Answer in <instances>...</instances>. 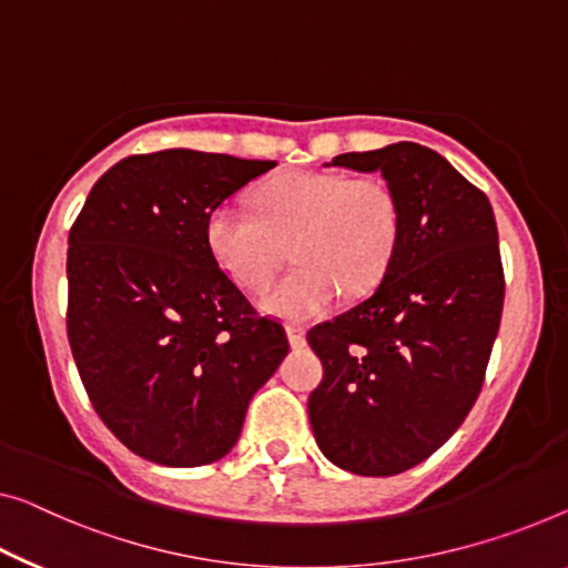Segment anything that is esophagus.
<instances>
[{
    "label": "esophagus",
    "instance_id": "1",
    "mask_svg": "<svg viewBox=\"0 0 568 568\" xmlns=\"http://www.w3.org/2000/svg\"><path fill=\"white\" fill-rule=\"evenodd\" d=\"M287 332V342H291L293 349H301V346H306V328L298 326V324H291L285 328Z\"/></svg>",
    "mask_w": 568,
    "mask_h": 568
}]
</instances>
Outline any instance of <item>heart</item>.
<instances>
[{"mask_svg":"<svg viewBox=\"0 0 568 568\" xmlns=\"http://www.w3.org/2000/svg\"><path fill=\"white\" fill-rule=\"evenodd\" d=\"M257 209L224 201L206 219V244L226 275L247 291L265 287L293 244L295 265L262 295L287 321L326 313L342 293L365 295L383 281L400 240V206L379 178L291 171L257 191Z\"/></svg>","mask_w":568,"mask_h":568,"instance_id":"1","label":"heart"}]
</instances>
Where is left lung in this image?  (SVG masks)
Listing matches in <instances>:
<instances>
[{
	"label": "left lung",
	"mask_w": 568,
	"mask_h": 568,
	"mask_svg": "<svg viewBox=\"0 0 568 568\" xmlns=\"http://www.w3.org/2000/svg\"><path fill=\"white\" fill-rule=\"evenodd\" d=\"M332 165L383 173L400 240L377 291L308 332L324 365L308 418L328 462L390 477L444 446L479 397L505 301L497 224L485 193L416 142Z\"/></svg>",
	"instance_id": "8db88e82"
}]
</instances>
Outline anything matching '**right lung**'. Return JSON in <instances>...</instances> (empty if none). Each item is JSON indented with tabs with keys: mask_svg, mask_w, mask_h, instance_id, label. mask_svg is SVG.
Here are the masks:
<instances>
[{
	"mask_svg": "<svg viewBox=\"0 0 568 568\" xmlns=\"http://www.w3.org/2000/svg\"><path fill=\"white\" fill-rule=\"evenodd\" d=\"M275 165L183 148L130 155L75 216L68 344L99 418L142 459H222L291 349L206 244L211 209Z\"/></svg>",
	"mask_w": 568,
	"mask_h": 568,
	"instance_id": "right-lung-1",
	"label": "right lung"
}]
</instances>
